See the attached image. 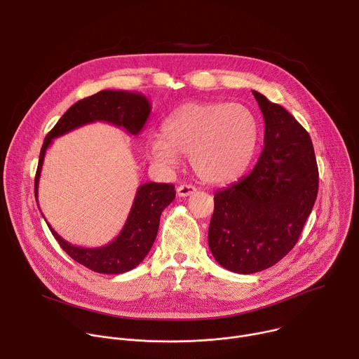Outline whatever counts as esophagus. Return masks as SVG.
I'll return each instance as SVG.
<instances>
[{"mask_svg":"<svg viewBox=\"0 0 359 359\" xmlns=\"http://www.w3.org/2000/svg\"><path fill=\"white\" fill-rule=\"evenodd\" d=\"M194 191H196V187L191 184H180L177 187V196H180V197H187V196L193 194Z\"/></svg>","mask_w":359,"mask_h":359,"instance_id":"obj_1","label":"esophagus"}]
</instances>
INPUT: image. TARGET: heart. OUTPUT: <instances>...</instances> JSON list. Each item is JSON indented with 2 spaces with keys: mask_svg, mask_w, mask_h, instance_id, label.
<instances>
[{
  "mask_svg": "<svg viewBox=\"0 0 359 359\" xmlns=\"http://www.w3.org/2000/svg\"><path fill=\"white\" fill-rule=\"evenodd\" d=\"M149 143L150 158L173 168L190 155L197 177L210 184L236 180L247 169L259 143V123L248 108L223 102H189Z\"/></svg>",
  "mask_w": 359,
  "mask_h": 359,
  "instance_id": "heart-1",
  "label": "heart"
}]
</instances>
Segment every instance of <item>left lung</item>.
<instances>
[{
    "instance_id": "obj_1",
    "label": "left lung",
    "mask_w": 359,
    "mask_h": 359,
    "mask_svg": "<svg viewBox=\"0 0 359 359\" xmlns=\"http://www.w3.org/2000/svg\"><path fill=\"white\" fill-rule=\"evenodd\" d=\"M264 118V149L254 169L215 194L209 247L238 274L263 271L298 241L318 193L311 137L283 107L252 90Z\"/></svg>"
}]
</instances>
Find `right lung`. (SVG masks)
<instances>
[{
    "mask_svg": "<svg viewBox=\"0 0 359 359\" xmlns=\"http://www.w3.org/2000/svg\"><path fill=\"white\" fill-rule=\"evenodd\" d=\"M151 105L139 92L100 90L78 100L57 122L42 144L35 175V197L46 149L55 137L93 122H107L122 128L128 135L137 136L149 119ZM176 197L173 184L147 182L137 187L129 216L119 236L100 247H79L64 240L48 223L62 250L79 264L102 274H122L139 266L158 236L161 215Z\"/></svg>",
    "mask_w": 359,
    "mask_h": 359,
    "instance_id": "1",
    "label": "right lung"
}]
</instances>
